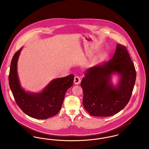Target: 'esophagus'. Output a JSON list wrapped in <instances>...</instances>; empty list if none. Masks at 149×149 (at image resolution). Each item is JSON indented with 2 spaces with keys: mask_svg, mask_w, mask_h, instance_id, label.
<instances>
[{
  "mask_svg": "<svg viewBox=\"0 0 149 149\" xmlns=\"http://www.w3.org/2000/svg\"><path fill=\"white\" fill-rule=\"evenodd\" d=\"M81 82V80L80 78H79L78 76H75L74 77V83L75 84L78 85L79 84H80Z\"/></svg>",
  "mask_w": 149,
  "mask_h": 149,
  "instance_id": "obj_1",
  "label": "esophagus"
}]
</instances>
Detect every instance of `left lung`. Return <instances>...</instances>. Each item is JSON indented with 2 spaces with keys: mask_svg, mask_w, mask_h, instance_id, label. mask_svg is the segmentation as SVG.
<instances>
[{
  "mask_svg": "<svg viewBox=\"0 0 149 149\" xmlns=\"http://www.w3.org/2000/svg\"><path fill=\"white\" fill-rule=\"evenodd\" d=\"M114 74L120 77L116 86L111 82ZM136 78L135 66L126 47L118 44L109 61L90 68L85 72L81 82L84 108L97 117H109L118 113L130 99Z\"/></svg>",
  "mask_w": 149,
  "mask_h": 149,
  "instance_id": "left-lung-1",
  "label": "left lung"
}]
</instances>
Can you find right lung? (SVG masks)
Returning <instances> with one entry per match:
<instances>
[{"label": "right lung", "instance_id": "add662e5", "mask_svg": "<svg viewBox=\"0 0 149 149\" xmlns=\"http://www.w3.org/2000/svg\"><path fill=\"white\" fill-rule=\"evenodd\" d=\"M22 47L12 58L9 74V83L17 105L29 116L40 120L47 119L60 110L66 92L73 84L74 76L70 74L50 81L41 92H26L20 84L17 63Z\"/></svg>", "mask_w": 149, "mask_h": 149}]
</instances>
